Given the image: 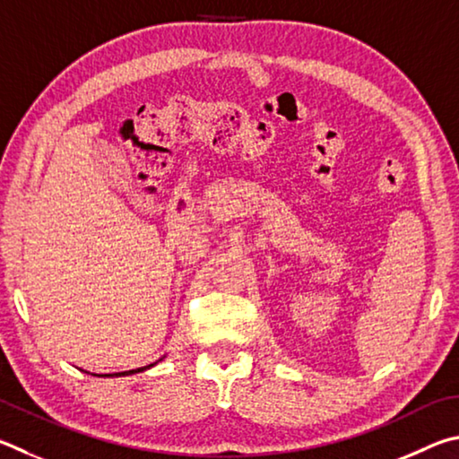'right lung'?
I'll use <instances>...</instances> for the list:
<instances>
[{
  "instance_id": "1",
  "label": "right lung",
  "mask_w": 459,
  "mask_h": 459,
  "mask_svg": "<svg viewBox=\"0 0 459 459\" xmlns=\"http://www.w3.org/2000/svg\"><path fill=\"white\" fill-rule=\"evenodd\" d=\"M154 363H150V365H146V368H140V369H132V371H124V373H114V375H132V373H138V371H144V369H148V368H152ZM104 377H112V375H104Z\"/></svg>"
}]
</instances>
